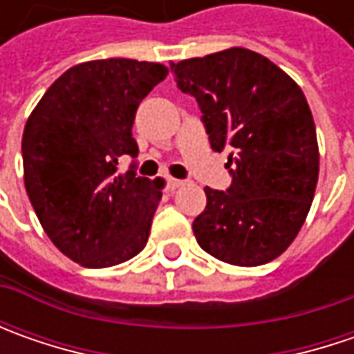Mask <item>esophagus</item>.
Masks as SVG:
<instances>
[{
    "label": "esophagus",
    "instance_id": "esophagus-1",
    "mask_svg": "<svg viewBox=\"0 0 354 354\" xmlns=\"http://www.w3.org/2000/svg\"><path fill=\"white\" fill-rule=\"evenodd\" d=\"M185 181H181V179H175V177H169L167 179V187H169L171 191H175V189H179V187H183Z\"/></svg>",
    "mask_w": 354,
    "mask_h": 354
}]
</instances>
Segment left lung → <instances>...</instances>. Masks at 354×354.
<instances>
[{
    "instance_id": "1",
    "label": "left lung",
    "mask_w": 354,
    "mask_h": 354,
    "mask_svg": "<svg viewBox=\"0 0 354 354\" xmlns=\"http://www.w3.org/2000/svg\"><path fill=\"white\" fill-rule=\"evenodd\" d=\"M195 96L214 151L228 149L226 191L205 187L198 246L232 266L272 262L306 223L319 177L315 122L301 88L270 59L232 47L171 62Z\"/></svg>"
}]
</instances>
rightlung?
<instances>
[{
	"instance_id": "right-lung-1",
	"label": "right lung",
	"mask_w": 354,
	"mask_h": 354,
	"mask_svg": "<svg viewBox=\"0 0 354 354\" xmlns=\"http://www.w3.org/2000/svg\"><path fill=\"white\" fill-rule=\"evenodd\" d=\"M169 73L159 62L102 59L62 73L23 129V179L37 218L84 268L122 264L145 248L163 179L138 177L136 110Z\"/></svg>"
}]
</instances>
